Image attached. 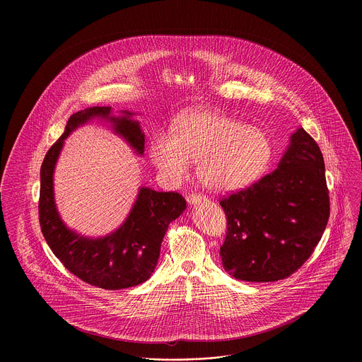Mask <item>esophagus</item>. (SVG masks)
Returning <instances> with one entry per match:
<instances>
[{
    "label": "esophagus",
    "mask_w": 362,
    "mask_h": 362,
    "mask_svg": "<svg viewBox=\"0 0 362 362\" xmlns=\"http://www.w3.org/2000/svg\"><path fill=\"white\" fill-rule=\"evenodd\" d=\"M187 201H188L189 205H197V204H199V202H202V201H206V197H204L202 194H195V192H192V194H189V195L187 197Z\"/></svg>",
    "instance_id": "esophagus-1"
}]
</instances>
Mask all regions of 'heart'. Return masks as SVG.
<instances>
[{"mask_svg":"<svg viewBox=\"0 0 362 362\" xmlns=\"http://www.w3.org/2000/svg\"><path fill=\"white\" fill-rule=\"evenodd\" d=\"M273 155L269 135L218 110H191L177 117L171 135L157 134L149 156L171 181L188 177L198 161L201 181L228 192L255 182Z\"/></svg>","mask_w":362,"mask_h":362,"instance_id":"heart-1","label":"heart"}]
</instances>
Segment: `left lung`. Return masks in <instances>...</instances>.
Instances as JSON below:
<instances>
[{"instance_id": "1", "label": "left lung", "mask_w": 362, "mask_h": 362, "mask_svg": "<svg viewBox=\"0 0 362 362\" xmlns=\"http://www.w3.org/2000/svg\"><path fill=\"white\" fill-rule=\"evenodd\" d=\"M220 205L227 218L220 257L228 274L258 283L291 276L312 255L330 214L317 144L298 128L274 171Z\"/></svg>"}]
</instances>
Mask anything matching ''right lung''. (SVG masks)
<instances>
[{
  "mask_svg": "<svg viewBox=\"0 0 362 362\" xmlns=\"http://www.w3.org/2000/svg\"><path fill=\"white\" fill-rule=\"evenodd\" d=\"M110 107H90L72 114L65 132L49 149L40 168L39 221L52 254L74 276L104 290H119L146 281L155 272L161 241L168 224L187 207L178 192H157L141 188L138 199L125 223L104 238L82 237L62 223L54 204L52 173L62 144L81 124L102 117L114 124V129L139 153L145 151V135L139 124L124 117H111Z\"/></svg>",
  "mask_w": 362,
  "mask_h": 362,
  "instance_id": "right-lung-1",
  "label": "right lung"
}]
</instances>
